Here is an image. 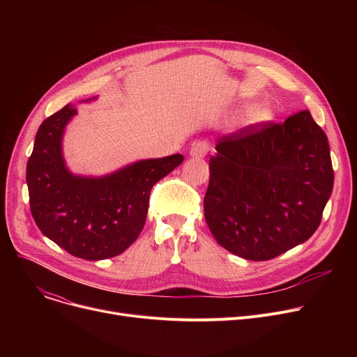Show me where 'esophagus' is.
I'll list each match as a JSON object with an SVG mask.
<instances>
[{
	"label": "esophagus",
	"instance_id": "34e87169",
	"mask_svg": "<svg viewBox=\"0 0 357 357\" xmlns=\"http://www.w3.org/2000/svg\"><path fill=\"white\" fill-rule=\"evenodd\" d=\"M211 149V144L210 142L207 140H199V142H195L191 147V156L192 158H204L205 155L208 153V150Z\"/></svg>",
	"mask_w": 357,
	"mask_h": 357
}]
</instances>
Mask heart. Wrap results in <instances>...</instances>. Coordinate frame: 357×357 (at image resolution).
I'll return each mask as SVG.
<instances>
[{
  "label": "heart",
  "mask_w": 357,
  "mask_h": 357,
  "mask_svg": "<svg viewBox=\"0 0 357 357\" xmlns=\"http://www.w3.org/2000/svg\"><path fill=\"white\" fill-rule=\"evenodd\" d=\"M257 117H259V119H266V117H268V112H266V111H260L259 114H257Z\"/></svg>",
  "instance_id": "obj_1"
}]
</instances>
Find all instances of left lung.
Returning <instances> with one entry per match:
<instances>
[{
	"instance_id": "1",
	"label": "left lung",
	"mask_w": 357,
	"mask_h": 357,
	"mask_svg": "<svg viewBox=\"0 0 357 357\" xmlns=\"http://www.w3.org/2000/svg\"><path fill=\"white\" fill-rule=\"evenodd\" d=\"M204 215L217 243L248 260H271L307 241L331 195L327 136L308 109L218 140Z\"/></svg>"
}]
</instances>
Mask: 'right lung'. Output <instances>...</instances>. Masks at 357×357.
I'll return each instance as SVG.
<instances>
[{"mask_svg":"<svg viewBox=\"0 0 357 357\" xmlns=\"http://www.w3.org/2000/svg\"><path fill=\"white\" fill-rule=\"evenodd\" d=\"M75 114L68 104L37 130L26 172L30 211L40 231L72 256L114 257L136 241L153 185L183 156L140 160L102 178L73 176L63 163L62 135Z\"/></svg>","mask_w":357,"mask_h":357,"instance_id":"1","label":"right lung"}]
</instances>
